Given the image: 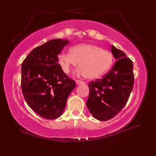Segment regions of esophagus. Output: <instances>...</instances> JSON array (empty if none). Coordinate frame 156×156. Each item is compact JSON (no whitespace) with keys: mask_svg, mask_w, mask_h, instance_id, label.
Listing matches in <instances>:
<instances>
[{"mask_svg":"<svg viewBox=\"0 0 156 156\" xmlns=\"http://www.w3.org/2000/svg\"><path fill=\"white\" fill-rule=\"evenodd\" d=\"M75 83H76V84H78V85H79V84H84V82H83V81H79V80H77V81H75Z\"/></svg>","mask_w":156,"mask_h":156,"instance_id":"1","label":"esophagus"}]
</instances>
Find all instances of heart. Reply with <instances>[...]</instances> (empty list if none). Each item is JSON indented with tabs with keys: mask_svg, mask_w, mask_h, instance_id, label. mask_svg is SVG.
<instances>
[{
	"mask_svg": "<svg viewBox=\"0 0 156 156\" xmlns=\"http://www.w3.org/2000/svg\"><path fill=\"white\" fill-rule=\"evenodd\" d=\"M70 51L62 52L58 56L59 65L65 73H69L80 62L76 72L77 76L98 79L107 73L112 64L109 52L96 45L81 44L72 47Z\"/></svg>",
	"mask_w": 156,
	"mask_h": 156,
	"instance_id": "1",
	"label": "heart"
}]
</instances>
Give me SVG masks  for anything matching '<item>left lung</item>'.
<instances>
[{
  "label": "left lung",
  "mask_w": 156,
  "mask_h": 156,
  "mask_svg": "<svg viewBox=\"0 0 156 156\" xmlns=\"http://www.w3.org/2000/svg\"><path fill=\"white\" fill-rule=\"evenodd\" d=\"M111 53L117 60L112 69L102 79L88 83L87 107L94 119L100 121L111 119L124 108L133 87V62L114 45Z\"/></svg>",
  "instance_id": "1"
}]
</instances>
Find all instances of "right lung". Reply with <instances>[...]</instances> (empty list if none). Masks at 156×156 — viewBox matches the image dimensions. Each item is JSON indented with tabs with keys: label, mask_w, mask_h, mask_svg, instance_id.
Segmentation results:
<instances>
[{
	"label": "right lung",
	"mask_w": 156,
	"mask_h": 156,
	"mask_svg": "<svg viewBox=\"0 0 156 156\" xmlns=\"http://www.w3.org/2000/svg\"><path fill=\"white\" fill-rule=\"evenodd\" d=\"M68 40L54 39L37 47L21 65V90L27 104L37 115L53 120L62 115L68 96L75 88L64 73L58 56Z\"/></svg>",
	"instance_id": "obj_1"
}]
</instances>
